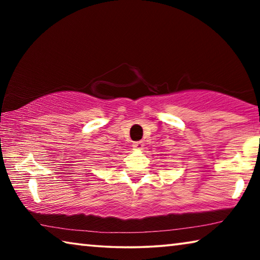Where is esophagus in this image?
I'll return each instance as SVG.
<instances>
[{
	"label": "esophagus",
	"mask_w": 260,
	"mask_h": 260,
	"mask_svg": "<svg viewBox=\"0 0 260 260\" xmlns=\"http://www.w3.org/2000/svg\"><path fill=\"white\" fill-rule=\"evenodd\" d=\"M133 147L135 148V149H142L143 147H144V143L142 142V141H136V142H134L133 143Z\"/></svg>",
	"instance_id": "34e87169"
}]
</instances>
